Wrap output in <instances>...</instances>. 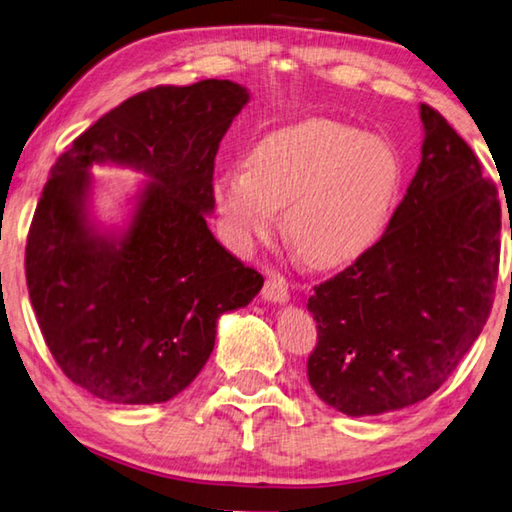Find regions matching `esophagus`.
<instances>
[{
    "label": "esophagus",
    "instance_id": "obj_1",
    "mask_svg": "<svg viewBox=\"0 0 512 512\" xmlns=\"http://www.w3.org/2000/svg\"><path fill=\"white\" fill-rule=\"evenodd\" d=\"M262 298L269 300V303H287L289 300L287 280L282 278L280 273L269 275V280H266V285L262 289Z\"/></svg>",
    "mask_w": 512,
    "mask_h": 512
}]
</instances>
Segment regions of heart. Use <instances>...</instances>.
<instances>
[{
	"instance_id": "heart-1",
	"label": "heart",
	"mask_w": 512,
	"mask_h": 512,
	"mask_svg": "<svg viewBox=\"0 0 512 512\" xmlns=\"http://www.w3.org/2000/svg\"><path fill=\"white\" fill-rule=\"evenodd\" d=\"M403 166L380 136L310 118L264 134L248 166L218 175L214 205L239 248L269 243L287 207V237L314 269L358 262L383 237L399 202Z\"/></svg>"
}]
</instances>
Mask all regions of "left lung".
Listing matches in <instances>:
<instances>
[{
	"mask_svg": "<svg viewBox=\"0 0 512 512\" xmlns=\"http://www.w3.org/2000/svg\"><path fill=\"white\" fill-rule=\"evenodd\" d=\"M421 164L367 255L314 287L319 342L307 378L348 417L415 405L440 389L488 321L501 205L472 148L428 104ZM512 239V227H510Z\"/></svg>",
	"mask_w": 512,
	"mask_h": 512,
	"instance_id": "8db88e82",
	"label": "left lung"
}]
</instances>
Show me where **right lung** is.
Returning a JSON list of instances; mask_svg holds the SVG:
<instances>
[{
	"instance_id": "obj_1",
	"label": "right lung",
	"mask_w": 512,
	"mask_h": 512,
	"mask_svg": "<svg viewBox=\"0 0 512 512\" xmlns=\"http://www.w3.org/2000/svg\"><path fill=\"white\" fill-rule=\"evenodd\" d=\"M248 88L157 86L97 120L56 159L27 237V287L56 364L97 399L164 403L214 351L218 316L264 285L214 239V159ZM149 177L120 231L90 216L93 165Z\"/></svg>"
}]
</instances>
